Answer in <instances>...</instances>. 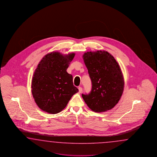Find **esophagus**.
<instances>
[{
    "instance_id": "1",
    "label": "esophagus",
    "mask_w": 157,
    "mask_h": 157,
    "mask_svg": "<svg viewBox=\"0 0 157 157\" xmlns=\"http://www.w3.org/2000/svg\"><path fill=\"white\" fill-rule=\"evenodd\" d=\"M78 89H79V93H81L82 91V88L81 87H78Z\"/></svg>"
}]
</instances>
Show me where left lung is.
I'll use <instances>...</instances> for the list:
<instances>
[{
	"label": "left lung",
	"instance_id": "1",
	"mask_svg": "<svg viewBox=\"0 0 157 157\" xmlns=\"http://www.w3.org/2000/svg\"><path fill=\"white\" fill-rule=\"evenodd\" d=\"M83 60L91 81V90L82 96L89 108L96 112L112 109L120 99L124 81L119 64L106 51L88 52Z\"/></svg>",
	"mask_w": 157,
	"mask_h": 157
}]
</instances>
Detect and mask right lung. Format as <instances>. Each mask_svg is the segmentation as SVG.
<instances>
[{"label": "right lung", "instance_id": "1", "mask_svg": "<svg viewBox=\"0 0 157 157\" xmlns=\"http://www.w3.org/2000/svg\"><path fill=\"white\" fill-rule=\"evenodd\" d=\"M75 56L51 52L43 57L34 73L32 92L36 103L44 111L56 114L64 109L72 96L78 92L67 69Z\"/></svg>", "mask_w": 157, "mask_h": 157}]
</instances>
